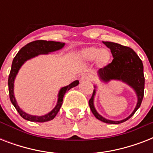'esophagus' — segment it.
Wrapping results in <instances>:
<instances>
[{"mask_svg": "<svg viewBox=\"0 0 153 153\" xmlns=\"http://www.w3.org/2000/svg\"><path fill=\"white\" fill-rule=\"evenodd\" d=\"M92 79V76L90 74H82L80 78V80L82 82L83 81H87V80H91Z\"/></svg>", "mask_w": 153, "mask_h": 153, "instance_id": "esophagus-1", "label": "esophagus"}]
</instances>
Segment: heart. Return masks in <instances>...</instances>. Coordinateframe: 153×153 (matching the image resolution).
I'll use <instances>...</instances> for the list:
<instances>
[{
	"mask_svg": "<svg viewBox=\"0 0 153 153\" xmlns=\"http://www.w3.org/2000/svg\"><path fill=\"white\" fill-rule=\"evenodd\" d=\"M82 57L89 61L96 59L98 57V59L100 61H105L109 58V53L105 50H102L101 48L91 47L88 48L84 49L81 52Z\"/></svg>",
	"mask_w": 153,
	"mask_h": 153,
	"instance_id": "1",
	"label": "heart"
}]
</instances>
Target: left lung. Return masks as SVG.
<instances>
[{"label": "left lung", "mask_w": 153, "mask_h": 153, "mask_svg": "<svg viewBox=\"0 0 153 153\" xmlns=\"http://www.w3.org/2000/svg\"><path fill=\"white\" fill-rule=\"evenodd\" d=\"M102 43L110 49L114 59L109 64L98 70V76L102 81L105 82L111 80H119L126 83L132 87L137 96V103L132 114L126 118L121 121H111L105 118L98 114L94 105V98L96 90H94L92 97L89 100V105L91 111L95 117L105 123L120 124L129 119L140 106L144 97L145 90V76H144V67L142 61L137 53L128 47L113 42ZM96 88V86H94Z\"/></svg>", "instance_id": "1"}]
</instances>
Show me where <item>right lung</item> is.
I'll use <instances>...</instances> for the list:
<instances>
[{"label":"right lung","mask_w":153,"mask_h":153,"mask_svg":"<svg viewBox=\"0 0 153 153\" xmlns=\"http://www.w3.org/2000/svg\"><path fill=\"white\" fill-rule=\"evenodd\" d=\"M64 43H61V42L36 40V41L31 42L29 44H26L25 47H23L22 48L18 51L15 58L13 59L10 74H9L8 80L9 98H10L11 102L13 103L16 109L17 110L20 116L25 120L30 121H36V122H45V121H51L54 119V117L56 116V114H58V112L59 111L60 108H61V105L62 104V98H63V96L66 92L69 91L70 89L79 85V82L78 80H75L71 84H69L68 86H64L60 89L59 92L58 94V101L55 107L51 112H49L48 114H45L44 116H33V115L27 114V113H25L20 109L16 101L15 96H14V81H15L16 76L21 66L30 59L38 56L39 55H47L50 52L60 50L64 47Z\"/></svg>","instance_id":"right-lung-1"}]
</instances>
